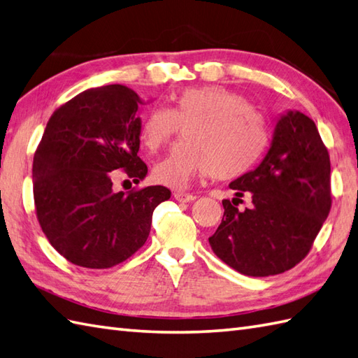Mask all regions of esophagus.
<instances>
[{
  "instance_id": "obj_1",
  "label": "esophagus",
  "mask_w": 358,
  "mask_h": 358,
  "mask_svg": "<svg viewBox=\"0 0 358 358\" xmlns=\"http://www.w3.org/2000/svg\"><path fill=\"white\" fill-rule=\"evenodd\" d=\"M173 196L178 202H193L196 199V196L189 194V193H182V192H176Z\"/></svg>"
}]
</instances>
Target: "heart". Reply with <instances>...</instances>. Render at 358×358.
<instances>
[{
	"mask_svg": "<svg viewBox=\"0 0 358 358\" xmlns=\"http://www.w3.org/2000/svg\"><path fill=\"white\" fill-rule=\"evenodd\" d=\"M170 101V108L150 110L139 130L142 147L156 153L182 127L185 139L155 165L159 184L187 188L208 173L219 180L239 178L264 153L265 119L241 93L224 85H201L180 90Z\"/></svg>",
	"mask_w": 358,
	"mask_h": 358,
	"instance_id": "heart-1",
	"label": "heart"
}]
</instances>
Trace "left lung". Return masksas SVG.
I'll return each instance as SVG.
<instances>
[{"label":"left lung","instance_id":"1","mask_svg":"<svg viewBox=\"0 0 358 358\" xmlns=\"http://www.w3.org/2000/svg\"><path fill=\"white\" fill-rule=\"evenodd\" d=\"M229 188L236 197L222 201L224 217L208 239L214 254L251 277L296 266L331 210L329 155L313 119L297 110L282 115L265 157ZM245 192L252 205L239 210L235 201Z\"/></svg>","mask_w":358,"mask_h":358}]
</instances>
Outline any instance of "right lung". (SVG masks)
Wrapping results in <instances>:
<instances>
[{
  "mask_svg": "<svg viewBox=\"0 0 358 358\" xmlns=\"http://www.w3.org/2000/svg\"><path fill=\"white\" fill-rule=\"evenodd\" d=\"M142 99L125 85L85 90L47 122L34 157V197L43 233L61 256L92 269L133 256L152 228L156 206L171 192L162 185L116 193V170L139 182Z\"/></svg>",
  "mask_w": 358,
  "mask_h": 358,
  "instance_id": "add662e5",
  "label": "right lung"
}]
</instances>
